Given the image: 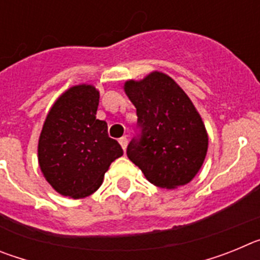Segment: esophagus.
Segmentation results:
<instances>
[{
  "mask_svg": "<svg viewBox=\"0 0 260 260\" xmlns=\"http://www.w3.org/2000/svg\"><path fill=\"white\" fill-rule=\"evenodd\" d=\"M118 142H119V144H121V147H122V150L125 151V150H126V147H127V138H126V137L119 138Z\"/></svg>",
  "mask_w": 260,
  "mask_h": 260,
  "instance_id": "obj_1",
  "label": "esophagus"
}]
</instances>
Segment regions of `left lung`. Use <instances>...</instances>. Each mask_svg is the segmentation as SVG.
I'll return each mask as SVG.
<instances>
[{
  "label": "left lung",
  "instance_id": "1",
  "mask_svg": "<svg viewBox=\"0 0 260 260\" xmlns=\"http://www.w3.org/2000/svg\"><path fill=\"white\" fill-rule=\"evenodd\" d=\"M125 92L137 108L139 134L127 146V157L158 187L189 183L207 155L208 135L185 91L164 73L127 80Z\"/></svg>",
  "mask_w": 260,
  "mask_h": 260
}]
</instances>
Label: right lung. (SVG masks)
Wrapping results in <instances>:
<instances>
[{
	"mask_svg": "<svg viewBox=\"0 0 260 260\" xmlns=\"http://www.w3.org/2000/svg\"><path fill=\"white\" fill-rule=\"evenodd\" d=\"M99 91L79 84L62 93L50 108L39 138V165L45 180L63 197L86 198L100 187L110 164L123 155L96 118Z\"/></svg>",
	"mask_w": 260,
	"mask_h": 260,
	"instance_id": "right-lung-1",
	"label": "right lung"
}]
</instances>
